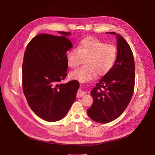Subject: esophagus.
<instances>
[{"instance_id": "1", "label": "esophagus", "mask_w": 155, "mask_h": 155, "mask_svg": "<svg viewBox=\"0 0 155 155\" xmlns=\"http://www.w3.org/2000/svg\"><path fill=\"white\" fill-rule=\"evenodd\" d=\"M86 94V92H84V91H83L82 90L80 89V90H78V93H77V97H81L83 96L84 95H85Z\"/></svg>"}]
</instances>
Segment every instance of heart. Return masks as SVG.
I'll list each match as a JSON object with an SVG mask.
<instances>
[{
  "label": "heart",
  "mask_w": 155,
  "mask_h": 155,
  "mask_svg": "<svg viewBox=\"0 0 155 155\" xmlns=\"http://www.w3.org/2000/svg\"><path fill=\"white\" fill-rule=\"evenodd\" d=\"M117 48L113 45H106L93 37L81 39L77 48H72L67 54L68 64L71 68H76L86 59L83 67L72 71L70 77L85 82L93 79L97 75H103L111 69L117 58Z\"/></svg>",
  "instance_id": "b5f03b06"
}]
</instances>
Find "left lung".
Segmentation results:
<instances>
[{"instance_id":"1","label":"left lung","mask_w":155,"mask_h":155,"mask_svg":"<svg viewBox=\"0 0 155 155\" xmlns=\"http://www.w3.org/2000/svg\"><path fill=\"white\" fill-rule=\"evenodd\" d=\"M107 34L116 36L117 60L91 91L93 103L87 110L90 118L100 123L112 121L123 114L132 96L135 82L134 60L129 44L119 34Z\"/></svg>"}]
</instances>
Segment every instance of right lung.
Instances as JSON below:
<instances>
[{"label":"right lung","mask_w":155,"mask_h":155,"mask_svg":"<svg viewBox=\"0 0 155 155\" xmlns=\"http://www.w3.org/2000/svg\"><path fill=\"white\" fill-rule=\"evenodd\" d=\"M61 35L40 34L27 46L23 67V88L28 103L38 117L48 122L62 119L74 102L79 82L60 83L67 75L66 53L73 47L68 38L71 32Z\"/></svg>","instance_id":"add662e5"}]
</instances>
